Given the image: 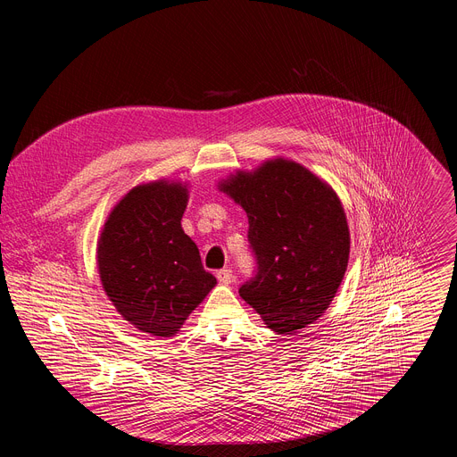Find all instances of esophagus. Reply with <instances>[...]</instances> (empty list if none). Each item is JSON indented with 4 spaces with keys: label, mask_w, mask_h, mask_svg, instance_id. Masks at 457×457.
<instances>
[{
    "label": "esophagus",
    "mask_w": 457,
    "mask_h": 457,
    "mask_svg": "<svg viewBox=\"0 0 457 457\" xmlns=\"http://www.w3.org/2000/svg\"><path fill=\"white\" fill-rule=\"evenodd\" d=\"M217 278H219L220 284L228 286V284L233 282V271H231V270H220V271L217 273Z\"/></svg>",
    "instance_id": "1"
}]
</instances>
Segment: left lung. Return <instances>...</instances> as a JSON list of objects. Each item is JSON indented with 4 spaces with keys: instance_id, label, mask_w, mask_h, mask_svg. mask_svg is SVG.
Returning a JSON list of instances; mask_svg holds the SVG:
<instances>
[{
    "instance_id": "obj_1",
    "label": "left lung",
    "mask_w": 457,
    "mask_h": 457,
    "mask_svg": "<svg viewBox=\"0 0 457 457\" xmlns=\"http://www.w3.org/2000/svg\"><path fill=\"white\" fill-rule=\"evenodd\" d=\"M247 213L258 271L240 296L277 335L314 323L338 293L351 233L337 191L305 166L277 157L217 186Z\"/></svg>"
}]
</instances>
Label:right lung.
I'll use <instances>...</instances> for the list:
<instances>
[{"instance_id":"obj_1","label":"right lung","mask_w":457,"mask_h":457,"mask_svg":"<svg viewBox=\"0 0 457 457\" xmlns=\"http://www.w3.org/2000/svg\"><path fill=\"white\" fill-rule=\"evenodd\" d=\"M187 199V182H143L122 195L97 238L108 300L128 323L157 338L175 337L217 284L182 229Z\"/></svg>"}]
</instances>
